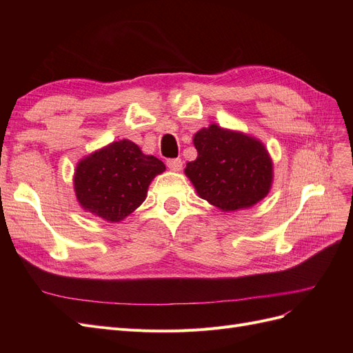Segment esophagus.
I'll use <instances>...</instances> for the list:
<instances>
[{
  "label": "esophagus",
  "mask_w": 353,
  "mask_h": 353,
  "mask_svg": "<svg viewBox=\"0 0 353 353\" xmlns=\"http://www.w3.org/2000/svg\"><path fill=\"white\" fill-rule=\"evenodd\" d=\"M166 165H168V168L170 170H175V172H179V170L183 169V160H181V159H169L168 162H166Z\"/></svg>",
  "instance_id": "obj_1"
}]
</instances>
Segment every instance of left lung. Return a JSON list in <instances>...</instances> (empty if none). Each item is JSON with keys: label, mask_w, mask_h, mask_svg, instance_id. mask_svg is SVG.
<instances>
[{"label": "left lung", "mask_w": 353, "mask_h": 353, "mask_svg": "<svg viewBox=\"0 0 353 353\" xmlns=\"http://www.w3.org/2000/svg\"><path fill=\"white\" fill-rule=\"evenodd\" d=\"M197 159L185 175L197 194L223 212L250 208L270 193L272 160L256 138L212 123L194 138Z\"/></svg>", "instance_id": "8db88e82"}]
</instances>
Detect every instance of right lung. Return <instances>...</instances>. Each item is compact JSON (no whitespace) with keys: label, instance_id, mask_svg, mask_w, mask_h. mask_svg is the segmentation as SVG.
<instances>
[{"label":"right lung","instance_id":"1","mask_svg":"<svg viewBox=\"0 0 353 353\" xmlns=\"http://www.w3.org/2000/svg\"><path fill=\"white\" fill-rule=\"evenodd\" d=\"M165 169L162 160L144 154L135 143L114 141L78 163L74 194L83 210L121 222L145 200L148 185Z\"/></svg>","mask_w":353,"mask_h":353}]
</instances>
